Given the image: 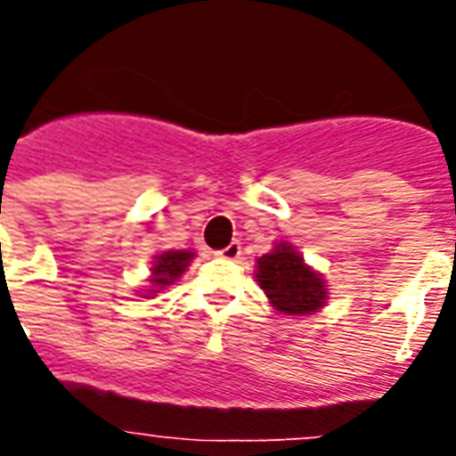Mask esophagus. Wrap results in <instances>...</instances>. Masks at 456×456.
Masks as SVG:
<instances>
[{
	"mask_svg": "<svg viewBox=\"0 0 456 456\" xmlns=\"http://www.w3.org/2000/svg\"><path fill=\"white\" fill-rule=\"evenodd\" d=\"M217 256L224 257V260H236V257L241 256V243H239V241H232V243H229V246H227V248L217 250Z\"/></svg>",
	"mask_w": 456,
	"mask_h": 456,
	"instance_id": "34e87169",
	"label": "esophagus"
}]
</instances>
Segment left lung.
Wrapping results in <instances>:
<instances>
[{"label":"left lung","mask_w":456,"mask_h":456,"mask_svg":"<svg viewBox=\"0 0 456 456\" xmlns=\"http://www.w3.org/2000/svg\"><path fill=\"white\" fill-rule=\"evenodd\" d=\"M256 281L272 307L291 317L317 314L329 300L324 277L289 241H277L270 253L257 257Z\"/></svg>","instance_id":"1"}]
</instances>
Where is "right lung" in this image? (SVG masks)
<instances>
[{
    "label": "right lung",
    "mask_w": 456,
    "mask_h": 456,
    "mask_svg": "<svg viewBox=\"0 0 456 456\" xmlns=\"http://www.w3.org/2000/svg\"><path fill=\"white\" fill-rule=\"evenodd\" d=\"M193 257H196L193 250H163V253H158L151 263L149 286L139 291L142 293V298L158 296V293H163L167 286L179 281V277L184 274L186 267L191 265Z\"/></svg>",
    "instance_id": "right-lung-1"
}]
</instances>
